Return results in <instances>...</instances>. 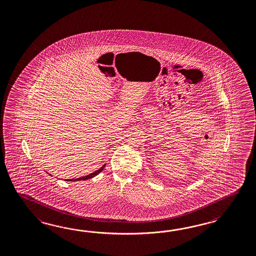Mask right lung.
<instances>
[{
    "mask_svg": "<svg viewBox=\"0 0 256 256\" xmlns=\"http://www.w3.org/2000/svg\"><path fill=\"white\" fill-rule=\"evenodd\" d=\"M105 168V165H103V166L100 168V170H98L96 172H95L91 173V174H90V175H86V176H84V177H81V178H71V180H67V182H72V180H88V178H93V177H95L96 175H98V173L102 172V170Z\"/></svg>",
    "mask_w": 256,
    "mask_h": 256,
    "instance_id": "add662e5",
    "label": "right lung"
}]
</instances>
